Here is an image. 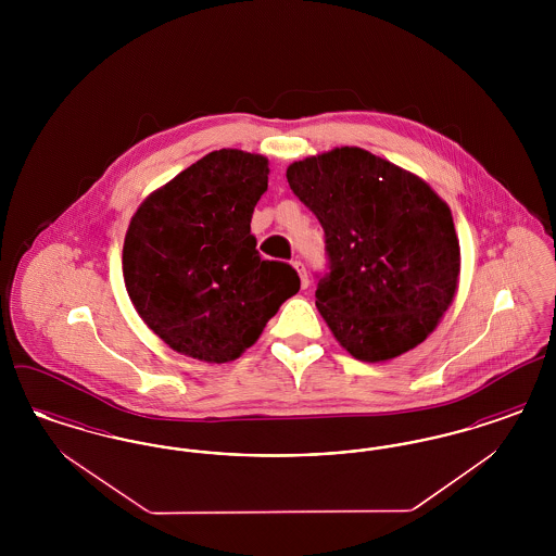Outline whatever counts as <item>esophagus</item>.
<instances>
[{"mask_svg": "<svg viewBox=\"0 0 556 556\" xmlns=\"http://www.w3.org/2000/svg\"><path fill=\"white\" fill-rule=\"evenodd\" d=\"M291 265H293V268H295L298 275H300V286H302V290H306V288L311 286V281H308V273H306V268H304V263H302V261H293Z\"/></svg>", "mask_w": 556, "mask_h": 556, "instance_id": "obj_1", "label": "esophagus"}]
</instances>
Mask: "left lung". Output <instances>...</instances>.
I'll return each instance as SVG.
<instances>
[{
    "label": "left lung",
    "mask_w": 556,
    "mask_h": 556,
    "mask_svg": "<svg viewBox=\"0 0 556 556\" xmlns=\"http://www.w3.org/2000/svg\"><path fill=\"white\" fill-rule=\"evenodd\" d=\"M288 184L325 233L327 273L317 275L315 304L338 342L367 363L421 344L458 283L446 202L361 148L293 162Z\"/></svg>",
    "instance_id": "left-lung-1"
}]
</instances>
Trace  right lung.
Segmentation results:
<instances>
[{
	"mask_svg": "<svg viewBox=\"0 0 556 556\" xmlns=\"http://www.w3.org/2000/svg\"><path fill=\"white\" fill-rule=\"evenodd\" d=\"M268 160L218 150L154 191L123 248L132 306L173 350L227 363L254 344L300 290L295 268L263 261L250 233Z\"/></svg>",
	"mask_w": 556,
	"mask_h": 556,
	"instance_id": "add662e5",
	"label": "right lung"
}]
</instances>
